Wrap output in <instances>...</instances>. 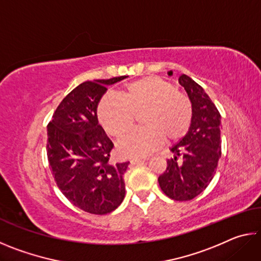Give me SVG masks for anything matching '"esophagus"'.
I'll return each instance as SVG.
<instances>
[{
	"label": "esophagus",
	"mask_w": 261,
	"mask_h": 261,
	"mask_svg": "<svg viewBox=\"0 0 261 261\" xmlns=\"http://www.w3.org/2000/svg\"><path fill=\"white\" fill-rule=\"evenodd\" d=\"M144 161H145V159H132V160H130V163L131 165H138V163H141Z\"/></svg>",
	"instance_id": "34e87169"
}]
</instances>
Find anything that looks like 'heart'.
I'll return each mask as SVG.
<instances>
[{"mask_svg":"<svg viewBox=\"0 0 261 261\" xmlns=\"http://www.w3.org/2000/svg\"><path fill=\"white\" fill-rule=\"evenodd\" d=\"M143 112L145 127L132 131L117 145L123 156L141 158L160 147L165 139L178 141L192 124L191 99L160 77L148 76L126 84L122 96L105 94L96 108L100 124L114 138L124 136L134 126L137 115Z\"/></svg>","mask_w":261,"mask_h":261,"instance_id":"1","label":"heart"}]
</instances>
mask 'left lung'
<instances>
[{
  "mask_svg": "<svg viewBox=\"0 0 261 261\" xmlns=\"http://www.w3.org/2000/svg\"><path fill=\"white\" fill-rule=\"evenodd\" d=\"M178 82L192 101V124L170 149L175 156L167 160L165 173L158 180L166 196L187 201L204 191L216 173L221 156V115L199 84L187 74H180Z\"/></svg>",
  "mask_w": 261,
  "mask_h": 261,
  "instance_id": "1",
  "label": "left lung"
}]
</instances>
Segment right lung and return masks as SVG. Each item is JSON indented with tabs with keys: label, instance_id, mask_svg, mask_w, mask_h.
<instances>
[{
	"label": "right lung",
	"instance_id": "right-lung-1",
	"mask_svg": "<svg viewBox=\"0 0 261 261\" xmlns=\"http://www.w3.org/2000/svg\"><path fill=\"white\" fill-rule=\"evenodd\" d=\"M124 78L82 83L61 101L47 126L53 177L71 204L91 214L110 213L125 196L123 175L129 162L109 161L114 145L96 117L107 85Z\"/></svg>",
	"mask_w": 261,
	"mask_h": 261
}]
</instances>
